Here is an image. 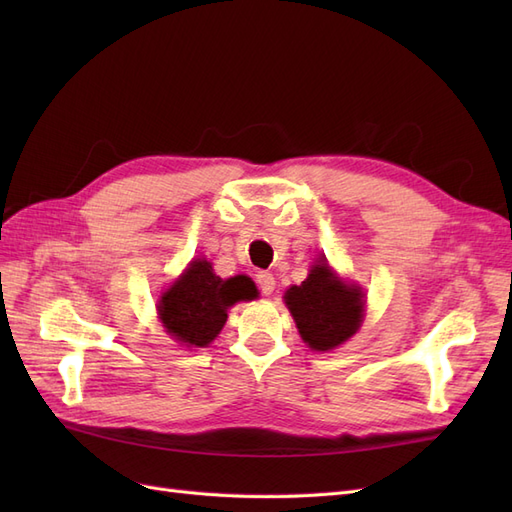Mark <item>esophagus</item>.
Returning <instances> with one entry per match:
<instances>
[{"label":"esophagus","mask_w":512,"mask_h":512,"mask_svg":"<svg viewBox=\"0 0 512 512\" xmlns=\"http://www.w3.org/2000/svg\"><path fill=\"white\" fill-rule=\"evenodd\" d=\"M256 284L262 294H271L275 290V277L269 271H258L256 273Z\"/></svg>","instance_id":"34e87169"}]
</instances>
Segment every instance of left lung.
<instances>
[{"label":"left lung","instance_id":"1","mask_svg":"<svg viewBox=\"0 0 512 512\" xmlns=\"http://www.w3.org/2000/svg\"><path fill=\"white\" fill-rule=\"evenodd\" d=\"M365 294L359 286L346 284L333 273L327 258L309 269L301 286H290L284 301L297 322L303 342L318 352H327L359 331L365 312Z\"/></svg>","mask_w":512,"mask_h":512}]
</instances>
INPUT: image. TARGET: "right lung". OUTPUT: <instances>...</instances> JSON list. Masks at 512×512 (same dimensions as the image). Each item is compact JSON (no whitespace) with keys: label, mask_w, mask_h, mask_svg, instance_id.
<instances>
[{"label":"right lung","mask_w":512,"mask_h":512,"mask_svg":"<svg viewBox=\"0 0 512 512\" xmlns=\"http://www.w3.org/2000/svg\"><path fill=\"white\" fill-rule=\"evenodd\" d=\"M258 297L247 275L222 280L213 273L211 262L194 258L175 284L162 292L158 314L166 333L188 348L209 346L228 318V307Z\"/></svg>","instance_id":"1"}]
</instances>
